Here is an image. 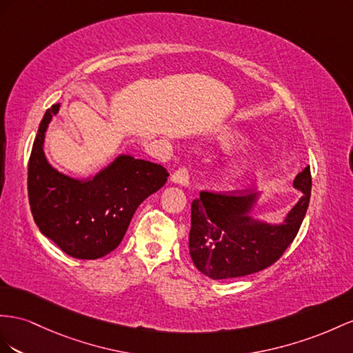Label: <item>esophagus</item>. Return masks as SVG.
Listing matches in <instances>:
<instances>
[{
  "instance_id": "34e87169",
  "label": "esophagus",
  "mask_w": 353,
  "mask_h": 353,
  "mask_svg": "<svg viewBox=\"0 0 353 353\" xmlns=\"http://www.w3.org/2000/svg\"><path fill=\"white\" fill-rule=\"evenodd\" d=\"M171 182H174L177 185H188L189 183V170L185 167L176 170L173 176H171Z\"/></svg>"
}]
</instances>
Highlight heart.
Listing matches in <instances>:
<instances>
[{
    "instance_id": "heart-1",
    "label": "heart",
    "mask_w": 353,
    "mask_h": 353,
    "mask_svg": "<svg viewBox=\"0 0 353 353\" xmlns=\"http://www.w3.org/2000/svg\"><path fill=\"white\" fill-rule=\"evenodd\" d=\"M222 141L225 146H236V144L240 141L239 135H236L234 132H227L222 137ZM254 167V162L250 159H240V161H234L231 164L227 165L223 171V177L228 180V182H237L243 176H245L248 171Z\"/></svg>"
}]
</instances>
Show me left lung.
Returning a JSON list of instances; mask_svg holds the SVG:
<instances>
[{
  "label": "left lung",
  "instance_id": "left-lung-1",
  "mask_svg": "<svg viewBox=\"0 0 353 353\" xmlns=\"http://www.w3.org/2000/svg\"><path fill=\"white\" fill-rule=\"evenodd\" d=\"M294 186L303 196L280 225L249 216L256 192L201 191L191 205L189 254L195 267L210 279H232L274 264L294 241L309 207L310 167L298 173Z\"/></svg>",
  "mask_w": 353,
  "mask_h": 353
}]
</instances>
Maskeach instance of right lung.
Returning a JSON list of instances; mask_svg holds the SVG:
<instances>
[{"instance_id": "obj_1", "label": "right lung", "mask_w": 353, "mask_h": 353, "mask_svg": "<svg viewBox=\"0 0 353 353\" xmlns=\"http://www.w3.org/2000/svg\"><path fill=\"white\" fill-rule=\"evenodd\" d=\"M59 112L44 113L28 162V200L41 234L67 255L98 259L122 241L137 207L165 185L168 171L128 155L89 179L76 180L53 168L43 152L44 132Z\"/></svg>"}]
</instances>
